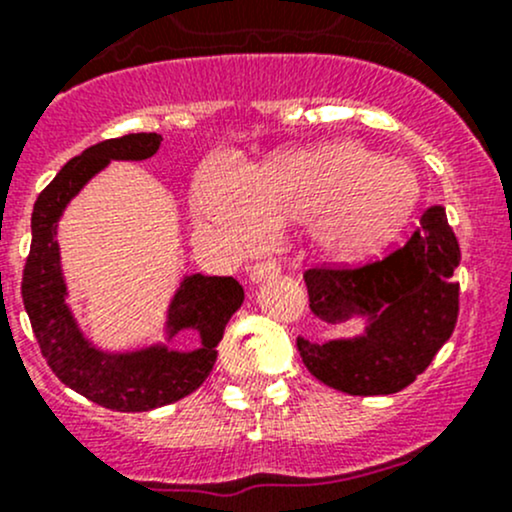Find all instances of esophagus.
I'll list each match as a JSON object with an SVG mask.
<instances>
[{"instance_id":"34e87169","label":"esophagus","mask_w":512,"mask_h":512,"mask_svg":"<svg viewBox=\"0 0 512 512\" xmlns=\"http://www.w3.org/2000/svg\"><path fill=\"white\" fill-rule=\"evenodd\" d=\"M278 273H280V266L276 261H263V263H256V266L251 268L249 278L254 280V283H261V280L278 276Z\"/></svg>"}]
</instances>
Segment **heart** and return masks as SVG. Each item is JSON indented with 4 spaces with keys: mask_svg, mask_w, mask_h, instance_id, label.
<instances>
[{
    "mask_svg": "<svg viewBox=\"0 0 512 512\" xmlns=\"http://www.w3.org/2000/svg\"><path fill=\"white\" fill-rule=\"evenodd\" d=\"M420 197L408 163L381 158L356 141L293 148L261 168L212 158L195 183L207 232L234 251H256L273 227L307 224L312 246L337 263L381 254L400 234Z\"/></svg>",
    "mask_w": 512,
    "mask_h": 512,
    "instance_id": "1",
    "label": "heart"
}]
</instances>
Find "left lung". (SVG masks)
<instances>
[{"instance_id":"1","label":"left lung","mask_w":512,"mask_h":512,"mask_svg":"<svg viewBox=\"0 0 512 512\" xmlns=\"http://www.w3.org/2000/svg\"><path fill=\"white\" fill-rule=\"evenodd\" d=\"M459 244L444 207H427L410 241L359 268L305 271L310 310L327 324L364 317L359 337L307 342L298 351L324 386L349 395H390L408 388L444 342L459 315Z\"/></svg>"}]
</instances>
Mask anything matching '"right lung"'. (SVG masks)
I'll return each mask as SVG.
<instances>
[{
	"instance_id": "obj_1",
	"label": "right lung",
	"mask_w": 512,
	"mask_h": 512,
	"mask_svg": "<svg viewBox=\"0 0 512 512\" xmlns=\"http://www.w3.org/2000/svg\"><path fill=\"white\" fill-rule=\"evenodd\" d=\"M161 141V134H126L70 158L38 195L31 214V251L21 278L26 315L51 371L75 393L119 412L161 408L200 388L217 361V344L229 317L244 302V288L234 278L192 273L168 305L166 342L183 329H195L200 334L197 349L175 351L168 344H151L134 351H102L82 334L60 268V217L109 161H146Z\"/></svg>"
}]
</instances>
